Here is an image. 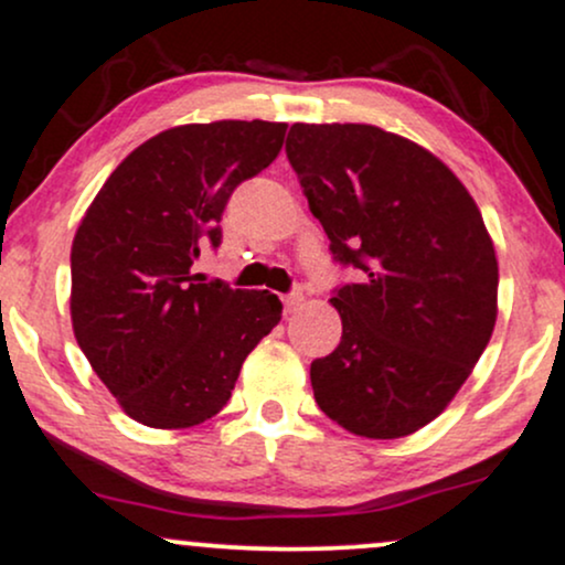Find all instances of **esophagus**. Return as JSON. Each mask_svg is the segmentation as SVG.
Instances as JSON below:
<instances>
[{"label":"esophagus","instance_id":"esophagus-1","mask_svg":"<svg viewBox=\"0 0 565 565\" xmlns=\"http://www.w3.org/2000/svg\"><path fill=\"white\" fill-rule=\"evenodd\" d=\"M281 302H284V310H287V313H291V310L297 308V305L302 302V291L297 289V291H289V295H284L281 297Z\"/></svg>","mask_w":565,"mask_h":565}]
</instances>
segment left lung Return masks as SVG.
I'll use <instances>...</instances> for the list:
<instances>
[{
  "mask_svg": "<svg viewBox=\"0 0 565 565\" xmlns=\"http://www.w3.org/2000/svg\"><path fill=\"white\" fill-rule=\"evenodd\" d=\"M287 159L334 263L342 340L310 364L316 404L364 438L444 412L489 345L499 270L481 212L444 161L372 125H291Z\"/></svg>",
  "mask_w": 565,
  "mask_h": 565,
  "instance_id": "left-lung-1",
  "label": "left lung"
}]
</instances>
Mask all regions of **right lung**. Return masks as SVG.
Segmentation results:
<instances>
[{
  "label": "right lung",
  "instance_id": "add662e5",
  "mask_svg": "<svg viewBox=\"0 0 565 565\" xmlns=\"http://www.w3.org/2000/svg\"><path fill=\"white\" fill-rule=\"evenodd\" d=\"M281 121L183 125L103 183L71 246V321L103 385L138 423L193 427L228 404L246 355L281 321L268 289L193 274L223 242L231 193L278 157Z\"/></svg>",
  "mask_w": 565,
  "mask_h": 565
}]
</instances>
